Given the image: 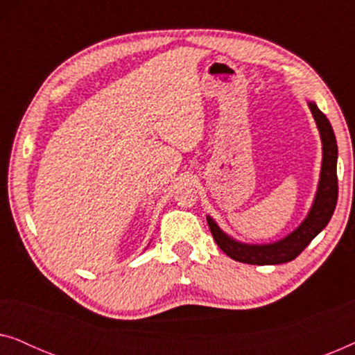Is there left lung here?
Instances as JSON below:
<instances>
[{
    "label": "left lung",
    "mask_w": 355,
    "mask_h": 355,
    "mask_svg": "<svg viewBox=\"0 0 355 355\" xmlns=\"http://www.w3.org/2000/svg\"><path fill=\"white\" fill-rule=\"evenodd\" d=\"M310 111H312L315 123L318 125L320 137L323 144V163L322 173H320L318 191L315 196V202L310 208L309 215L302 221L297 230L291 232L288 237L281 239L273 244L266 245H249L242 244L231 239L223 232L210 216H207L208 226L213 234V239L218 247L225 252L232 260L241 261V263L249 265H279L286 261L294 260L300 255L305 247H307L315 236L328 225L331 220L334 208L338 202V174H336V162H338V145L334 137L333 128L329 124L327 116L318 110V106L310 101Z\"/></svg>",
    "instance_id": "obj_1"
}]
</instances>
